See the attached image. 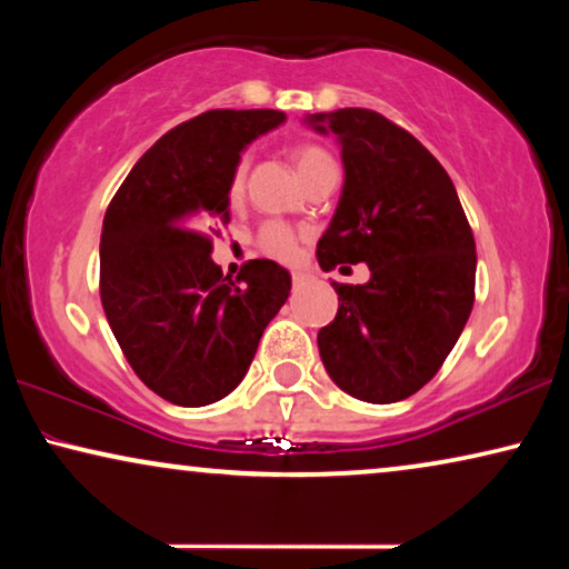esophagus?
Listing matches in <instances>:
<instances>
[{"label":"esophagus","instance_id":"obj_1","mask_svg":"<svg viewBox=\"0 0 569 569\" xmlns=\"http://www.w3.org/2000/svg\"><path fill=\"white\" fill-rule=\"evenodd\" d=\"M308 282H310V274H302V271H295V274H292V284L298 287V290H300V287H306Z\"/></svg>","mask_w":569,"mask_h":569}]
</instances>
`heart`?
Returning a JSON list of instances; mask_svg holds the SVG:
<instances>
[{"label":"heart","instance_id":"b5f03b06","mask_svg":"<svg viewBox=\"0 0 569 569\" xmlns=\"http://www.w3.org/2000/svg\"><path fill=\"white\" fill-rule=\"evenodd\" d=\"M321 160H329V154H326L321 147L306 144V147H298V150H295V162H298V170L313 166V162H321ZM243 189H246V160H240L236 170H232L230 183H228V199L232 201V204L243 197ZM259 246L263 253L274 256V259H279V261H292L295 253H298V236H295L287 224L269 222V224H263V230L259 236Z\"/></svg>","mask_w":569,"mask_h":569}]
</instances>
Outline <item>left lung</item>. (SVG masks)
I'll list each match as a JSON object with an SVG mask.
<instances>
[{
	"instance_id": "left-lung-1",
	"label": "left lung",
	"mask_w": 569,
	"mask_h": 569,
	"mask_svg": "<svg viewBox=\"0 0 569 569\" xmlns=\"http://www.w3.org/2000/svg\"><path fill=\"white\" fill-rule=\"evenodd\" d=\"M333 134L345 186L318 263H360L365 284L331 282L337 318L318 331L323 368L341 391L368 403L417 393L456 347L473 306L477 246L446 168L368 108L308 113Z\"/></svg>"
}]
</instances>
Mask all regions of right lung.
Returning a JSON list of instances; mask_svg holds the SVG:
<instances>
[{
    "instance_id": "1",
    "label": "right lung",
    "mask_w": 569,
    "mask_h": 569,
    "mask_svg": "<svg viewBox=\"0 0 569 569\" xmlns=\"http://www.w3.org/2000/svg\"><path fill=\"white\" fill-rule=\"evenodd\" d=\"M282 111L217 108L160 137L116 191L100 232V300L139 380L176 407H207L251 368L292 277L269 259L236 279L209 259L207 228L230 222L240 152Z\"/></svg>"
}]
</instances>
